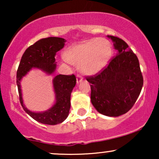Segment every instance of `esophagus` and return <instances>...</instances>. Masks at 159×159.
Returning <instances> with one entry per match:
<instances>
[{
	"instance_id": "1",
	"label": "esophagus",
	"mask_w": 159,
	"mask_h": 159,
	"mask_svg": "<svg viewBox=\"0 0 159 159\" xmlns=\"http://www.w3.org/2000/svg\"><path fill=\"white\" fill-rule=\"evenodd\" d=\"M82 79H83V78H82V76L81 75L78 74L77 75V83L78 84V83H80V82H81Z\"/></svg>"
}]
</instances>
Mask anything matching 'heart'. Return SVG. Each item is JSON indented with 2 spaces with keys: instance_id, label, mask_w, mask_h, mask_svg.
Instances as JSON below:
<instances>
[{
  "instance_id": "1",
  "label": "heart",
  "mask_w": 159,
  "mask_h": 159,
  "mask_svg": "<svg viewBox=\"0 0 159 159\" xmlns=\"http://www.w3.org/2000/svg\"><path fill=\"white\" fill-rule=\"evenodd\" d=\"M112 54V45L107 40L93 39L69 47L64 56L69 63L79 66L83 73L92 75L106 66Z\"/></svg>"
}]
</instances>
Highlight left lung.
Instances as JSON below:
<instances>
[{
  "label": "left lung",
  "mask_w": 159,
  "mask_h": 159,
  "mask_svg": "<svg viewBox=\"0 0 159 159\" xmlns=\"http://www.w3.org/2000/svg\"><path fill=\"white\" fill-rule=\"evenodd\" d=\"M117 51L107 66L94 75L90 83L91 102L100 114L118 116L125 114L136 102L143 84L138 57L124 40L107 36Z\"/></svg>",
  "instance_id": "8db88e82"
}]
</instances>
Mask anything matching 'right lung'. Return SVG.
Masks as SVG:
<instances>
[{
	"label": "right lung",
	"instance_id": "1",
	"mask_svg": "<svg viewBox=\"0 0 159 159\" xmlns=\"http://www.w3.org/2000/svg\"><path fill=\"white\" fill-rule=\"evenodd\" d=\"M66 40L60 37H47L38 40L25 50L21 57L16 74V83L19 90V100L27 114L36 121L47 125H57L63 122L68 116L70 109V96L76 84V77L58 75L53 80L56 103L45 112L35 113L27 110L23 104L20 81L31 68H38L48 74H52L56 69L57 52L64 47Z\"/></svg>",
	"mask_w": 159,
	"mask_h": 159
}]
</instances>
